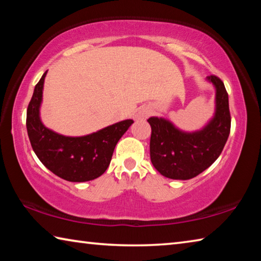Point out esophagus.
Returning <instances> with one entry per match:
<instances>
[{"label": "esophagus", "mask_w": 261, "mask_h": 261, "mask_svg": "<svg viewBox=\"0 0 261 261\" xmlns=\"http://www.w3.org/2000/svg\"><path fill=\"white\" fill-rule=\"evenodd\" d=\"M149 114H151V109L148 107H143L138 113H137L136 118L137 120H146V118L149 116Z\"/></svg>", "instance_id": "esophagus-1"}]
</instances>
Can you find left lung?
<instances>
[{"mask_svg":"<svg viewBox=\"0 0 261 261\" xmlns=\"http://www.w3.org/2000/svg\"><path fill=\"white\" fill-rule=\"evenodd\" d=\"M215 87V114L199 131L185 132L162 117H149L152 135L151 161L155 169L171 179H190L207 169L227 143L231 117L228 93L219 77H207Z\"/></svg>","mask_w":261,"mask_h":261,"instance_id":"1","label":"left lung"}]
</instances>
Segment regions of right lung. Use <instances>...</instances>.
<instances>
[{"instance_id": "obj_1", "label": "right lung", "mask_w": 261, "mask_h": 261, "mask_svg": "<svg viewBox=\"0 0 261 261\" xmlns=\"http://www.w3.org/2000/svg\"><path fill=\"white\" fill-rule=\"evenodd\" d=\"M46 73L47 71L34 87L26 114L31 146L43 166L61 178L69 182H87L98 178L107 170L117 141L134 121H121L82 137L56 134L40 120Z\"/></svg>"}]
</instances>
